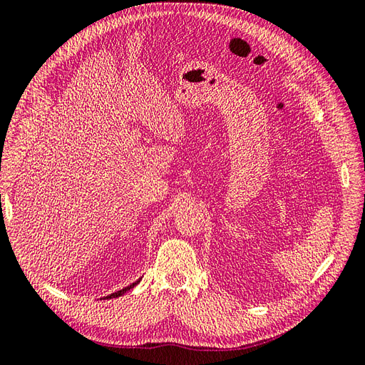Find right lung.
<instances>
[{
    "instance_id": "1",
    "label": "right lung",
    "mask_w": 365,
    "mask_h": 365,
    "mask_svg": "<svg viewBox=\"0 0 365 365\" xmlns=\"http://www.w3.org/2000/svg\"><path fill=\"white\" fill-rule=\"evenodd\" d=\"M140 283V280H137L135 283H132V284H129V286H126V288H123V289H120V291H117V292H114V294H111V295H108L106 298H115V297H120V295H123L126 291H129V289H132L134 288L135 284H138Z\"/></svg>"
}]
</instances>
